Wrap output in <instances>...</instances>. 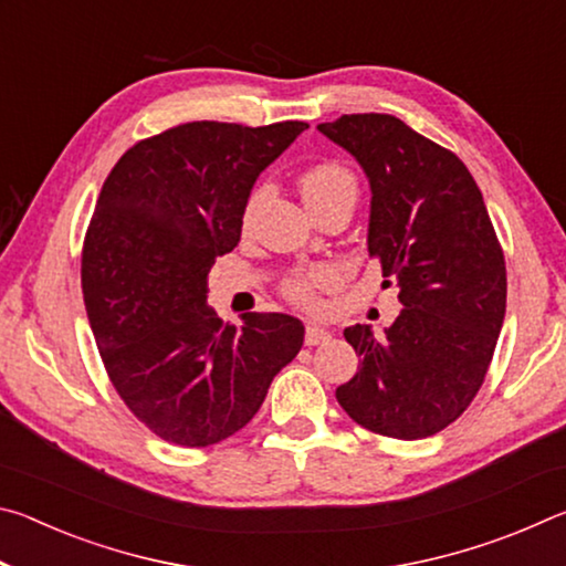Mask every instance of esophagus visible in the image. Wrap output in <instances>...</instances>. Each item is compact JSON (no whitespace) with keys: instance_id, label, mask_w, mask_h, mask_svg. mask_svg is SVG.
<instances>
[{"instance_id":"esophagus-1","label":"esophagus","mask_w":566,"mask_h":566,"mask_svg":"<svg viewBox=\"0 0 566 566\" xmlns=\"http://www.w3.org/2000/svg\"><path fill=\"white\" fill-rule=\"evenodd\" d=\"M332 337L329 329L319 327V324H306V332H304V342L310 344V347H317V344H324Z\"/></svg>"}]
</instances>
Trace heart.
<instances>
[{
	"label": "heart",
	"mask_w": 566,
	"mask_h": 566,
	"mask_svg": "<svg viewBox=\"0 0 566 566\" xmlns=\"http://www.w3.org/2000/svg\"><path fill=\"white\" fill-rule=\"evenodd\" d=\"M300 191L304 197L306 207L314 212H319L324 207L332 205H352L357 202V191H359V181L357 175L342 161H317V165L306 167L300 177ZM266 195V187H254L252 195H249L244 212H242V227L247 229L252 224L254 209L260 207V202ZM337 276L329 270V266H312V270L296 272L294 276L284 282V294L290 296L296 304H312L314 294H317L319 286L332 284Z\"/></svg>",
	"instance_id": "heart-1"
}]
</instances>
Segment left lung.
Wrapping results in <instances>:
<instances>
[{"instance_id": "obj_1", "label": "left lung", "mask_w": 566, "mask_h": 566, "mask_svg": "<svg viewBox=\"0 0 566 566\" xmlns=\"http://www.w3.org/2000/svg\"><path fill=\"white\" fill-rule=\"evenodd\" d=\"M317 129L367 175V252L405 304L385 337L369 324L344 329L361 364L337 401L375 434L432 437L472 405L504 322L506 266L482 191L454 151L391 114H342Z\"/></svg>"}]
</instances>
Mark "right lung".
Instances as JSON below:
<instances>
[{"mask_svg":"<svg viewBox=\"0 0 566 566\" xmlns=\"http://www.w3.org/2000/svg\"><path fill=\"white\" fill-rule=\"evenodd\" d=\"M306 127L179 124L124 151L104 181L82 249L84 306L114 389L165 442L239 432L302 349L290 314L224 324L207 280L239 242L256 177Z\"/></svg>","mask_w":566,"mask_h":566,"instance_id":"obj_1","label":"right lung"}]
</instances>
